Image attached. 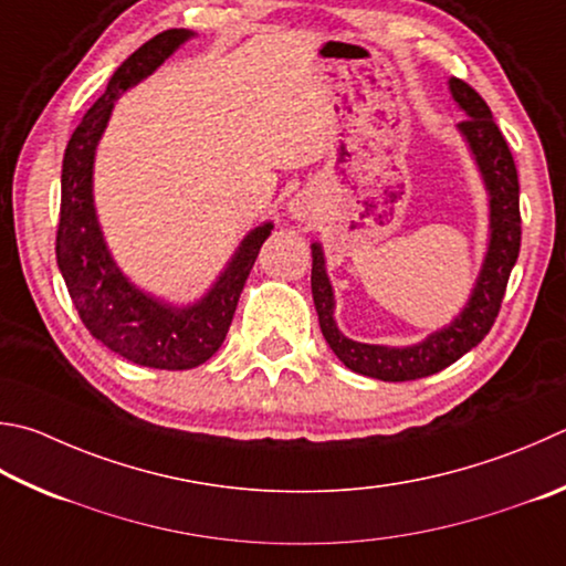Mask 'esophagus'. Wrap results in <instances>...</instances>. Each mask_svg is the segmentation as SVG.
<instances>
[{"label": "esophagus", "mask_w": 566, "mask_h": 566, "mask_svg": "<svg viewBox=\"0 0 566 566\" xmlns=\"http://www.w3.org/2000/svg\"><path fill=\"white\" fill-rule=\"evenodd\" d=\"M290 214L294 220L310 222L318 214V202L312 192H300L296 198L290 202Z\"/></svg>", "instance_id": "obj_1"}]
</instances>
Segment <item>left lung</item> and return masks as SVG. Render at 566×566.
Returning <instances> with one entry per match:
<instances>
[{"label":"left lung","instance_id":"1","mask_svg":"<svg viewBox=\"0 0 566 566\" xmlns=\"http://www.w3.org/2000/svg\"><path fill=\"white\" fill-rule=\"evenodd\" d=\"M450 91H453L458 106L468 113V118L458 128L470 143V150L490 192L488 256L470 302L455 322L443 332L428 336L426 342L406 348L352 342L334 324V292L326 276L324 252L316 242L312 244V294L326 344L332 346V352L346 368L361 376L378 378V381H416V378L433 376L455 364L470 348H475L495 324L510 272L520 254L522 218L515 158H512L507 140L492 118L485 98L462 78H450Z\"/></svg>","mask_w":566,"mask_h":566}]
</instances>
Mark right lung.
<instances>
[{
	"mask_svg": "<svg viewBox=\"0 0 566 566\" xmlns=\"http://www.w3.org/2000/svg\"><path fill=\"white\" fill-rule=\"evenodd\" d=\"M188 36H192L188 29H168L133 51L111 76L106 94L86 111L76 130L71 133L64 168H61L56 230L59 270L91 336L133 364L166 368V371L200 366L222 346L244 282L262 242L272 232L270 222L252 230L212 290L188 310L168 306L136 290L106 250L94 210L91 178H94V153L111 118L113 101L153 74Z\"/></svg>",
	"mask_w": 566,
	"mask_h": 566,
	"instance_id": "add662e5",
	"label": "right lung"
}]
</instances>
